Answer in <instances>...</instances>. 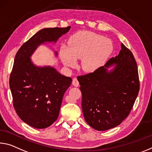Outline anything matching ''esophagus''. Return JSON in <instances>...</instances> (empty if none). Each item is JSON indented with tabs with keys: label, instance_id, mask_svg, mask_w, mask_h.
Segmentation results:
<instances>
[{
	"label": "esophagus",
	"instance_id": "1",
	"mask_svg": "<svg viewBox=\"0 0 152 152\" xmlns=\"http://www.w3.org/2000/svg\"><path fill=\"white\" fill-rule=\"evenodd\" d=\"M72 85H73L74 86H79V82L78 80V79H77L76 78H73V80H72Z\"/></svg>",
	"mask_w": 152,
	"mask_h": 152
}]
</instances>
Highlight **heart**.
<instances>
[{
  "instance_id": "obj_1",
  "label": "heart",
  "mask_w": 152,
  "mask_h": 152,
  "mask_svg": "<svg viewBox=\"0 0 152 152\" xmlns=\"http://www.w3.org/2000/svg\"><path fill=\"white\" fill-rule=\"evenodd\" d=\"M113 50L112 42L97 34L85 32L74 36L68 47L64 46L60 57L67 67H75L76 59H81L80 66L86 72L98 70L107 61Z\"/></svg>"
}]
</instances>
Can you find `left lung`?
<instances>
[{"instance_id":"1","label":"left lung","mask_w":152,"mask_h":152,"mask_svg":"<svg viewBox=\"0 0 152 152\" xmlns=\"http://www.w3.org/2000/svg\"><path fill=\"white\" fill-rule=\"evenodd\" d=\"M112 64L116 65L115 68L108 71ZM78 80L84 117L97 131L114 128L128 116L140 86L135 59L122 43L118 55L98 70L78 76Z\"/></svg>"}]
</instances>
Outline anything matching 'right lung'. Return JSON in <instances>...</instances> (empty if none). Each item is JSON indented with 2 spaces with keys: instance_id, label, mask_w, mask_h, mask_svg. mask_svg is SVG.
I'll return each instance as SVG.
<instances>
[{
  "instance_id": "1",
  "label": "right lung",
  "mask_w": 152,
  "mask_h": 152,
  "mask_svg": "<svg viewBox=\"0 0 152 152\" xmlns=\"http://www.w3.org/2000/svg\"><path fill=\"white\" fill-rule=\"evenodd\" d=\"M69 29H42L23 43L15 55L9 78L13 107L18 116L34 128L45 129L56 121L72 80L52 67L34 66L30 57L40 45L55 42Z\"/></svg>"
}]
</instances>
